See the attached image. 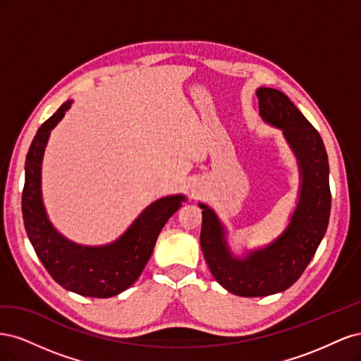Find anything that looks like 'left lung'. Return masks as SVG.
Returning a JSON list of instances; mask_svg holds the SVG:
<instances>
[{
    "mask_svg": "<svg viewBox=\"0 0 361 361\" xmlns=\"http://www.w3.org/2000/svg\"><path fill=\"white\" fill-rule=\"evenodd\" d=\"M259 114L283 130L300 167V199L283 233L239 259L226 241V228L207 204L202 207L200 245L220 285L239 297H267L286 290L310 264L326 232L331 209L329 157L324 141L289 97L276 89L256 92Z\"/></svg>",
    "mask_w": 361,
    "mask_h": 361,
    "instance_id": "left-lung-1",
    "label": "left lung"
}]
</instances>
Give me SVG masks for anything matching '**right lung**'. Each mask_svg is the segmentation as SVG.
I'll return each mask as SVG.
<instances>
[{"label": "right lung", "instance_id": "1", "mask_svg": "<svg viewBox=\"0 0 361 361\" xmlns=\"http://www.w3.org/2000/svg\"><path fill=\"white\" fill-rule=\"evenodd\" d=\"M71 105L72 101L64 102L39 128L30 146L23 191L24 226L37 257L60 286L84 297L110 298L137 281L154 253L162 227L187 199L176 194L150 203L122 236L106 245H81L64 238L43 206L42 161L51 130Z\"/></svg>", "mask_w": 361, "mask_h": 361}]
</instances>
